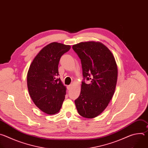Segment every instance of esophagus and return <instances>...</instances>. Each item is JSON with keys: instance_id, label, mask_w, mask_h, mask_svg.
<instances>
[{"instance_id": "34e87169", "label": "esophagus", "mask_w": 148, "mask_h": 148, "mask_svg": "<svg viewBox=\"0 0 148 148\" xmlns=\"http://www.w3.org/2000/svg\"><path fill=\"white\" fill-rule=\"evenodd\" d=\"M71 87H72V85H71V84H70V85H69V86H67V89H68L69 90H70L71 88Z\"/></svg>"}]
</instances>
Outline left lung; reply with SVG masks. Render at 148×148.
<instances>
[{"label":"left lung","mask_w":148,"mask_h":148,"mask_svg":"<svg viewBox=\"0 0 148 148\" xmlns=\"http://www.w3.org/2000/svg\"><path fill=\"white\" fill-rule=\"evenodd\" d=\"M81 59L84 79L81 92L75 100L78 114L94 118L107 107L116 88L118 67L115 57L107 47L99 41L81 42L73 46Z\"/></svg>","instance_id":"left-lung-1"}]
</instances>
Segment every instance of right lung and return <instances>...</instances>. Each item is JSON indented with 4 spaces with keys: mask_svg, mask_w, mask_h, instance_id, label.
Segmentation results:
<instances>
[{
    "mask_svg": "<svg viewBox=\"0 0 148 148\" xmlns=\"http://www.w3.org/2000/svg\"><path fill=\"white\" fill-rule=\"evenodd\" d=\"M71 48L53 42L42 49L33 59L27 76L30 96L36 106L45 113L53 115L60 110L66 94V87L60 78V59Z\"/></svg>",
    "mask_w": 148,
    "mask_h": 148,
    "instance_id": "obj_1",
    "label": "right lung"
}]
</instances>
